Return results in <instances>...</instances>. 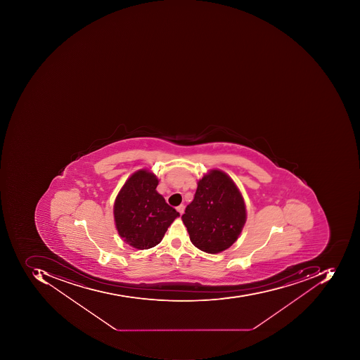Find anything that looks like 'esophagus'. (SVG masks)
Wrapping results in <instances>:
<instances>
[{
    "label": "esophagus",
    "mask_w": 360,
    "mask_h": 360,
    "mask_svg": "<svg viewBox=\"0 0 360 360\" xmlns=\"http://www.w3.org/2000/svg\"><path fill=\"white\" fill-rule=\"evenodd\" d=\"M177 212H179V214L184 213V210H185V207H184L183 205H179V207H176Z\"/></svg>",
    "instance_id": "34e87169"
}]
</instances>
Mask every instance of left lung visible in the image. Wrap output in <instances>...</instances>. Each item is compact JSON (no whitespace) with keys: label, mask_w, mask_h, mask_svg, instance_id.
Wrapping results in <instances>:
<instances>
[{"label":"left lung","mask_w":360,"mask_h":360,"mask_svg":"<svg viewBox=\"0 0 360 360\" xmlns=\"http://www.w3.org/2000/svg\"><path fill=\"white\" fill-rule=\"evenodd\" d=\"M193 245L217 254L237 241L247 221L245 200L233 179L211 169L198 181L193 202L181 217Z\"/></svg>","instance_id":"1"}]
</instances>
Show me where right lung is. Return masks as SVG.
I'll return each instance as SVG.
<instances>
[{
    "label": "right lung",
    "mask_w": 360,
    "mask_h": 360,
    "mask_svg": "<svg viewBox=\"0 0 360 360\" xmlns=\"http://www.w3.org/2000/svg\"><path fill=\"white\" fill-rule=\"evenodd\" d=\"M157 176L141 169L129 177L115 198V227L125 243L135 249L147 250L161 243L179 212L165 202L155 191Z\"/></svg>",
    "instance_id": "right-lung-1"
}]
</instances>
